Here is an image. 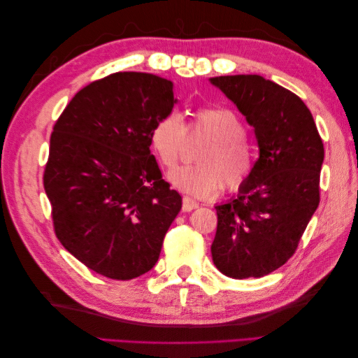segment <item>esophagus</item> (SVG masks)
Returning a JSON list of instances; mask_svg holds the SVG:
<instances>
[{
    "instance_id": "1",
    "label": "esophagus",
    "mask_w": 358,
    "mask_h": 358,
    "mask_svg": "<svg viewBox=\"0 0 358 358\" xmlns=\"http://www.w3.org/2000/svg\"><path fill=\"white\" fill-rule=\"evenodd\" d=\"M196 208H199V203H196L192 199H189V196H185V199H183V212H191Z\"/></svg>"
}]
</instances>
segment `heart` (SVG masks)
Segmentation results:
<instances>
[{"instance_id": "heart-1", "label": "heart", "mask_w": 358, "mask_h": 358, "mask_svg": "<svg viewBox=\"0 0 358 358\" xmlns=\"http://www.w3.org/2000/svg\"><path fill=\"white\" fill-rule=\"evenodd\" d=\"M191 129L212 136V143L199 157L196 166H178L169 172L172 186L186 195L206 199L224 187L235 191L250 172L246 127L234 110L222 106H204L192 115ZM186 141V124L180 113L169 112L158 118L149 134L150 148L158 162L172 167Z\"/></svg>"}]
</instances>
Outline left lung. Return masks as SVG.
<instances>
[{
    "label": "left lung",
    "mask_w": 358,
    "mask_h": 358,
    "mask_svg": "<svg viewBox=\"0 0 358 358\" xmlns=\"http://www.w3.org/2000/svg\"><path fill=\"white\" fill-rule=\"evenodd\" d=\"M245 115L260 155L235 199L217 204L210 246L231 278H260L295 252L320 203L323 141L299 96L260 75L209 78Z\"/></svg>",
    "instance_id": "1"
}]
</instances>
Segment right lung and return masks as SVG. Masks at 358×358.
Returning a JSON list of instances; mask_svg holds the SVG:
<instances>
[{
    "instance_id": "1",
    "label": "right lung",
    "mask_w": 358,
    "mask_h": 358,
    "mask_svg": "<svg viewBox=\"0 0 358 358\" xmlns=\"http://www.w3.org/2000/svg\"><path fill=\"white\" fill-rule=\"evenodd\" d=\"M172 89L152 73H112L83 87L53 126L44 191L55 234L108 278L154 268L181 209L149 149L152 126L177 103Z\"/></svg>"
}]
</instances>
